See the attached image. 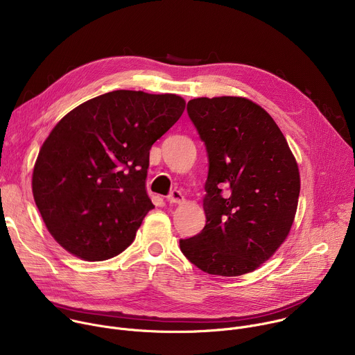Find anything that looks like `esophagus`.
Masks as SVG:
<instances>
[{"instance_id":"34e87169","label":"esophagus","mask_w":355,"mask_h":355,"mask_svg":"<svg viewBox=\"0 0 355 355\" xmlns=\"http://www.w3.org/2000/svg\"><path fill=\"white\" fill-rule=\"evenodd\" d=\"M167 199H168L170 204H181V202L184 200V195L180 189H173L170 192V195L167 196Z\"/></svg>"}]
</instances>
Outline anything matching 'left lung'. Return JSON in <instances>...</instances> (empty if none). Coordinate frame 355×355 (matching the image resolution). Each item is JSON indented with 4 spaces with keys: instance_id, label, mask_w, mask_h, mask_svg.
<instances>
[{
    "instance_id": "obj_1",
    "label": "left lung",
    "mask_w": 355,
    "mask_h": 355,
    "mask_svg": "<svg viewBox=\"0 0 355 355\" xmlns=\"http://www.w3.org/2000/svg\"><path fill=\"white\" fill-rule=\"evenodd\" d=\"M187 111L205 143L209 171L207 225L196 236L181 239L180 248L212 275L254 271L293 223L300 191L296 160L274 119L247 98H195Z\"/></svg>"
}]
</instances>
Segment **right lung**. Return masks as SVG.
I'll return each instance as SVG.
<instances>
[{"mask_svg": "<svg viewBox=\"0 0 355 355\" xmlns=\"http://www.w3.org/2000/svg\"><path fill=\"white\" fill-rule=\"evenodd\" d=\"M175 94L118 89L70 111L35 163L32 192L55 240L85 261L122 252L155 205L146 191L150 148L182 115Z\"/></svg>", "mask_w": 355, "mask_h": 355, "instance_id": "obj_1", "label": "right lung"}]
</instances>
